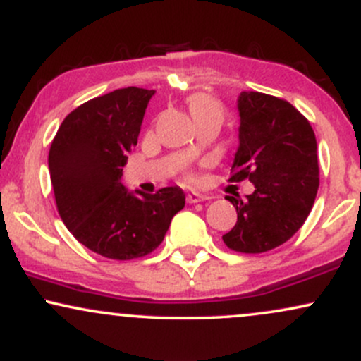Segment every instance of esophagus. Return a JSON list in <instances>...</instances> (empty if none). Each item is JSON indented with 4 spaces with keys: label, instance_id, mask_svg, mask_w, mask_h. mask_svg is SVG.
<instances>
[{
    "label": "esophagus",
    "instance_id": "1",
    "mask_svg": "<svg viewBox=\"0 0 361 361\" xmlns=\"http://www.w3.org/2000/svg\"><path fill=\"white\" fill-rule=\"evenodd\" d=\"M204 200H207L204 195H200L197 192L186 193V202H188V204H198V202H204Z\"/></svg>",
    "mask_w": 361,
    "mask_h": 361
}]
</instances>
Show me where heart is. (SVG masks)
<instances>
[{"mask_svg": "<svg viewBox=\"0 0 361 361\" xmlns=\"http://www.w3.org/2000/svg\"><path fill=\"white\" fill-rule=\"evenodd\" d=\"M186 106H188L190 115L195 122L202 118H221L224 115L221 102L215 100L214 97L207 93H193L186 98Z\"/></svg>", "mask_w": 361, "mask_h": 361, "instance_id": "b5f03b06", "label": "heart"}]
</instances>
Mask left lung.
I'll list each match as a JSON object with an SVG mask.
<instances>
[{
	"mask_svg": "<svg viewBox=\"0 0 361 361\" xmlns=\"http://www.w3.org/2000/svg\"><path fill=\"white\" fill-rule=\"evenodd\" d=\"M239 146L231 181L255 185L247 200L229 197L238 222L222 235L229 250L264 252L288 241L309 217L319 188L317 142L288 102L258 91L238 98Z\"/></svg>",
	"mask_w": 361,
	"mask_h": 361,
	"instance_id": "8db88e82",
	"label": "left lung"
}]
</instances>
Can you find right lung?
Returning a JSON list of instances; mask_svg holds the SVG:
<instances>
[{
  "mask_svg": "<svg viewBox=\"0 0 361 361\" xmlns=\"http://www.w3.org/2000/svg\"><path fill=\"white\" fill-rule=\"evenodd\" d=\"M154 93L128 86L82 103L61 123L49 151L62 222L82 246L110 259L154 251L185 207L180 186L147 195L122 185V168Z\"/></svg>",
  "mask_w": 361,
  "mask_h": 361,
  "instance_id": "right-lung-1",
  "label": "right lung"
}]
</instances>
